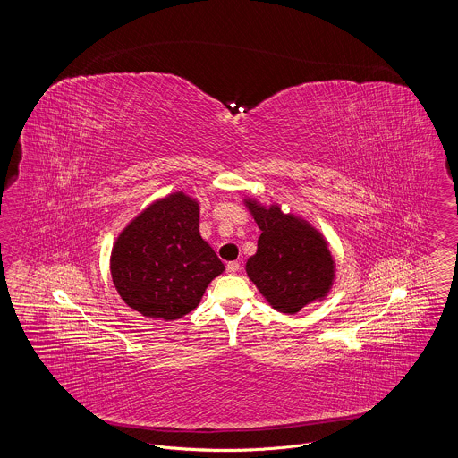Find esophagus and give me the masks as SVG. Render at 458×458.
<instances>
[{"label": "esophagus", "instance_id": "1", "mask_svg": "<svg viewBox=\"0 0 458 458\" xmlns=\"http://www.w3.org/2000/svg\"><path fill=\"white\" fill-rule=\"evenodd\" d=\"M226 271H228V273H232V275H235V273H239L240 262H237V261L228 262V264H226Z\"/></svg>", "mask_w": 458, "mask_h": 458}]
</instances>
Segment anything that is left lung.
I'll use <instances>...</instances> for the list:
<instances>
[{"mask_svg": "<svg viewBox=\"0 0 458 458\" xmlns=\"http://www.w3.org/2000/svg\"><path fill=\"white\" fill-rule=\"evenodd\" d=\"M245 206L261 230L258 252L249 258L245 271L262 297L286 314L325 299L335 278V261L323 235L305 219L284 215L276 204L264 208L245 199Z\"/></svg>", "mask_w": 458, "mask_h": 458, "instance_id": "obj_1", "label": "left lung"}]
</instances>
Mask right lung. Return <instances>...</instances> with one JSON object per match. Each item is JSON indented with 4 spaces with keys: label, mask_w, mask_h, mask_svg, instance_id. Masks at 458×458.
<instances>
[{
    "label": "right lung",
    "mask_w": 458,
    "mask_h": 458,
    "mask_svg": "<svg viewBox=\"0 0 458 458\" xmlns=\"http://www.w3.org/2000/svg\"><path fill=\"white\" fill-rule=\"evenodd\" d=\"M120 297L146 318L174 321L194 310L225 271L199 233L196 199L174 192L153 202L120 233L111 250Z\"/></svg>",
    "instance_id": "add662e5"
}]
</instances>
